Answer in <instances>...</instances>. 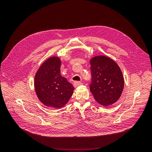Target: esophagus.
I'll return each mask as SVG.
<instances>
[{"label": "esophagus", "mask_w": 152, "mask_h": 152, "mask_svg": "<svg viewBox=\"0 0 152 152\" xmlns=\"http://www.w3.org/2000/svg\"><path fill=\"white\" fill-rule=\"evenodd\" d=\"M82 84V83L81 82L75 81V82H74V83H73V86H74L75 87H79V86H80Z\"/></svg>", "instance_id": "obj_1"}]
</instances>
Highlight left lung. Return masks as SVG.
I'll return each mask as SVG.
<instances>
[{"label": "left lung", "mask_w": 152, "mask_h": 152, "mask_svg": "<svg viewBox=\"0 0 152 152\" xmlns=\"http://www.w3.org/2000/svg\"><path fill=\"white\" fill-rule=\"evenodd\" d=\"M92 79L90 91L95 100L103 106L117 102L124 89L122 71L113 59L96 56L90 60Z\"/></svg>", "instance_id": "1"}]
</instances>
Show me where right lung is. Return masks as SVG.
Returning <instances> with one entry per match:
<instances>
[{"instance_id": "1", "label": "right lung", "mask_w": 152, "mask_h": 152, "mask_svg": "<svg viewBox=\"0 0 152 152\" xmlns=\"http://www.w3.org/2000/svg\"><path fill=\"white\" fill-rule=\"evenodd\" d=\"M60 58L53 56L44 61L37 72L34 86L37 96L48 107L61 108L72 97L74 87L61 75Z\"/></svg>"}]
</instances>
